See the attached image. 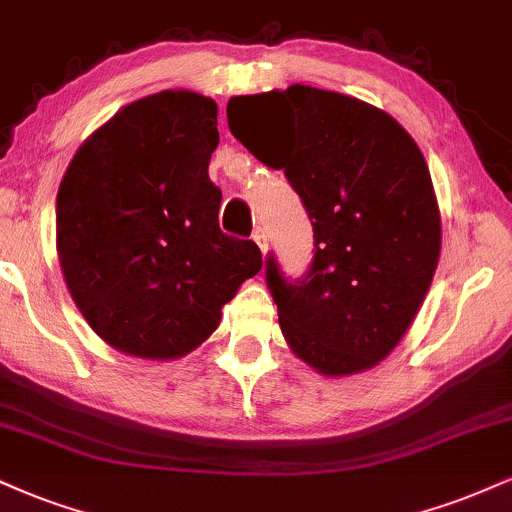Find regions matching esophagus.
Here are the masks:
<instances>
[{"label":"esophagus","instance_id":"obj_1","mask_svg":"<svg viewBox=\"0 0 512 512\" xmlns=\"http://www.w3.org/2000/svg\"><path fill=\"white\" fill-rule=\"evenodd\" d=\"M252 238H255V243L260 245L262 252H267V248H269V238H267V231H264L262 226H257V229L252 231Z\"/></svg>","mask_w":512,"mask_h":512}]
</instances>
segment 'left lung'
I'll use <instances>...</instances> for the list:
<instances>
[{
    "label": "left lung",
    "instance_id": "1",
    "mask_svg": "<svg viewBox=\"0 0 512 512\" xmlns=\"http://www.w3.org/2000/svg\"><path fill=\"white\" fill-rule=\"evenodd\" d=\"M287 121V143L266 135ZM231 133L283 169L315 231L312 262L291 281L264 260L279 324L317 372L353 374L384 360L420 310L441 250L427 162L396 119L355 97L291 85L231 97Z\"/></svg>",
    "mask_w": 512,
    "mask_h": 512
}]
</instances>
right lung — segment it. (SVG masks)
<instances>
[{
  "mask_svg": "<svg viewBox=\"0 0 512 512\" xmlns=\"http://www.w3.org/2000/svg\"><path fill=\"white\" fill-rule=\"evenodd\" d=\"M217 104L164 90L123 107L80 145L57 195V250L97 336L138 357L186 355L262 269L252 240L219 229L209 178Z\"/></svg>",
  "mask_w": 512,
  "mask_h": 512,
  "instance_id": "right-lung-1",
  "label": "right lung"
}]
</instances>
